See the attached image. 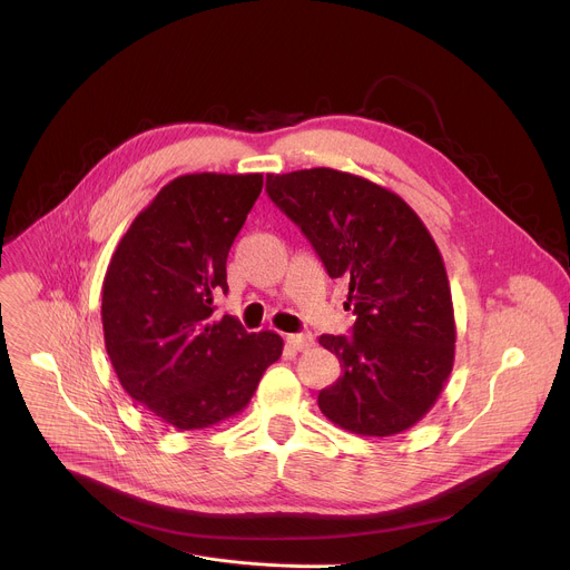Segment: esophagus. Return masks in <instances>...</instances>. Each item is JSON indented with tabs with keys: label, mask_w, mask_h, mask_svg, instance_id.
<instances>
[{
	"label": "esophagus",
	"mask_w": 570,
	"mask_h": 570,
	"mask_svg": "<svg viewBox=\"0 0 570 570\" xmlns=\"http://www.w3.org/2000/svg\"><path fill=\"white\" fill-rule=\"evenodd\" d=\"M286 343L295 352H306L308 347H313V336L311 334H291V336H286Z\"/></svg>",
	"instance_id": "1"
}]
</instances>
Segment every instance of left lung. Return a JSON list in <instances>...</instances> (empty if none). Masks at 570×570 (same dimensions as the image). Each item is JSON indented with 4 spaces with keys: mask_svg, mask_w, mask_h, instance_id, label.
<instances>
[{
    "mask_svg": "<svg viewBox=\"0 0 570 570\" xmlns=\"http://www.w3.org/2000/svg\"><path fill=\"white\" fill-rule=\"evenodd\" d=\"M266 191L330 277L350 282L352 336H320L343 370L317 394L322 415L372 438L415 426L455 356L449 277L426 225L396 194L336 169L271 174Z\"/></svg>",
    "mask_w": 570,
    "mask_h": 570,
    "instance_id": "obj_1",
    "label": "left lung"
}]
</instances>
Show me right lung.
Masks as SVG:
<instances>
[{
	"instance_id": "right-lung-1",
	"label": "right lung",
	"mask_w": 570,
	"mask_h": 570,
	"mask_svg": "<svg viewBox=\"0 0 570 570\" xmlns=\"http://www.w3.org/2000/svg\"><path fill=\"white\" fill-rule=\"evenodd\" d=\"M264 187L262 174H191L139 212L104 279V338L124 390L178 431L209 429L253 399L282 356L275 332L214 317L227 253Z\"/></svg>"
}]
</instances>
